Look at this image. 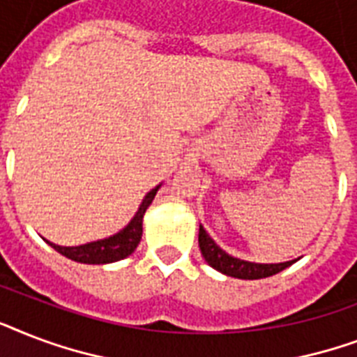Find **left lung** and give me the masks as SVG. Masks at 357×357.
Masks as SVG:
<instances>
[{
  "mask_svg": "<svg viewBox=\"0 0 357 357\" xmlns=\"http://www.w3.org/2000/svg\"><path fill=\"white\" fill-rule=\"evenodd\" d=\"M198 244H200L202 255L207 261V265H211L215 271L222 272L226 276L238 278V280H261V278L274 276L283 268H287L298 259L285 261V263H252V261L238 259L224 252L218 246L209 234H207L204 226L200 224V234H198Z\"/></svg>",
  "mask_w": 357,
  "mask_h": 357,
  "instance_id": "8db88e82",
  "label": "left lung"
}]
</instances>
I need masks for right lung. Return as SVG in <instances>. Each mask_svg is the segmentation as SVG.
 I'll return each instance as SVG.
<instances>
[{"mask_svg": "<svg viewBox=\"0 0 357 357\" xmlns=\"http://www.w3.org/2000/svg\"><path fill=\"white\" fill-rule=\"evenodd\" d=\"M159 189H161V185H157L155 189H151L144 196V200L135 213V217L129 220L126 228L120 229L119 234L111 235L107 238H100V241H92V243L79 244V246H59V244L50 243V241H46V243L52 248L57 250L59 254H63L64 257L77 261V263H86V265H105V263L123 259V257L133 254L135 248L139 246L140 237H142V218H144L146 209L150 207Z\"/></svg>", "mask_w": 357, "mask_h": 357, "instance_id": "1", "label": "right lung"}]
</instances>
